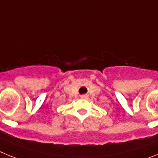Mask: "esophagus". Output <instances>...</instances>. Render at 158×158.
I'll list each match as a JSON object with an SVG mask.
<instances>
[{"label": "esophagus", "mask_w": 158, "mask_h": 158, "mask_svg": "<svg viewBox=\"0 0 158 158\" xmlns=\"http://www.w3.org/2000/svg\"><path fill=\"white\" fill-rule=\"evenodd\" d=\"M81 97H82V98H85V97H86V96H85V95H84V96H82Z\"/></svg>", "instance_id": "obj_1"}]
</instances>
